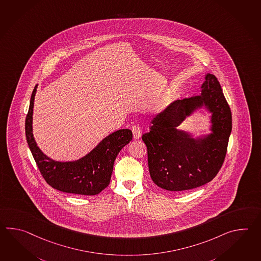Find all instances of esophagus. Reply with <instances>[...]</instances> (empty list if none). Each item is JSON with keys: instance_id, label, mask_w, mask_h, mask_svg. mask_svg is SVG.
Returning a JSON list of instances; mask_svg holds the SVG:
<instances>
[{"instance_id": "obj_1", "label": "esophagus", "mask_w": 261, "mask_h": 261, "mask_svg": "<svg viewBox=\"0 0 261 261\" xmlns=\"http://www.w3.org/2000/svg\"><path fill=\"white\" fill-rule=\"evenodd\" d=\"M132 132H133L134 139H138L141 137V128L139 124H135L132 126Z\"/></svg>"}]
</instances>
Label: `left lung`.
I'll list each match as a JSON object with an SVG mask.
<instances>
[{
  "label": "left lung",
  "mask_w": 261,
  "mask_h": 261,
  "mask_svg": "<svg viewBox=\"0 0 261 261\" xmlns=\"http://www.w3.org/2000/svg\"><path fill=\"white\" fill-rule=\"evenodd\" d=\"M201 94L171 103L151 120L150 131L141 137L147 147L151 180L165 190L185 191L204 186L215 178L225 161L231 110L215 75L207 74ZM201 105H207L213 113L214 133L195 141L174 127Z\"/></svg>",
  "instance_id": "8db88e82"
}]
</instances>
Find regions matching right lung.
Wrapping results in <instances>:
<instances>
[{
  "mask_svg": "<svg viewBox=\"0 0 261 261\" xmlns=\"http://www.w3.org/2000/svg\"><path fill=\"white\" fill-rule=\"evenodd\" d=\"M35 86L25 120V134L30 150L42 177L59 191L93 196L110 185L113 165L119 151L133 138L132 131L121 129L103 139L86 156L74 162H56L46 157L36 146L33 137V108Z\"/></svg>",
  "mask_w": 261,
  "mask_h": 261,
  "instance_id": "right-lung-1",
  "label": "right lung"
}]
</instances>
